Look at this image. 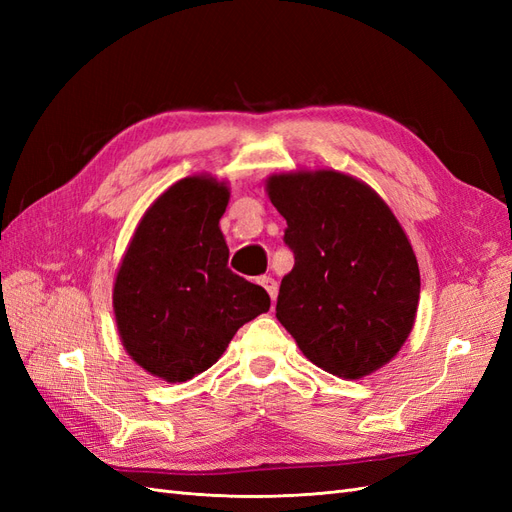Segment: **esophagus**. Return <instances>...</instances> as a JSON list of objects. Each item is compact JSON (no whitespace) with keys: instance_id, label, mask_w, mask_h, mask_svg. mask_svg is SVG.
Returning <instances> with one entry per match:
<instances>
[{"instance_id":"obj_1","label":"esophagus","mask_w":512,"mask_h":512,"mask_svg":"<svg viewBox=\"0 0 512 512\" xmlns=\"http://www.w3.org/2000/svg\"><path fill=\"white\" fill-rule=\"evenodd\" d=\"M258 284L265 288L267 292H269V297H271V301H275V297H277V282L273 280L271 275H262L260 280H258Z\"/></svg>"}]
</instances>
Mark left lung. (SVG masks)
<instances>
[{
    "instance_id": "8db88e82",
    "label": "left lung",
    "mask_w": 512,
    "mask_h": 512,
    "mask_svg": "<svg viewBox=\"0 0 512 512\" xmlns=\"http://www.w3.org/2000/svg\"><path fill=\"white\" fill-rule=\"evenodd\" d=\"M267 192L294 254L277 320L320 369L374 374L404 346L421 294L404 228L367 183L337 170L271 175Z\"/></svg>"
}]
</instances>
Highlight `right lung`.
<instances>
[{
	"mask_svg": "<svg viewBox=\"0 0 512 512\" xmlns=\"http://www.w3.org/2000/svg\"><path fill=\"white\" fill-rule=\"evenodd\" d=\"M228 185L177 181L138 222L113 288L121 344L151 376L185 382L224 354L245 322L269 312L267 290L228 269L220 218Z\"/></svg>",
	"mask_w": 512,
	"mask_h": 512,
	"instance_id": "add662e5",
	"label": "right lung"
}]
</instances>
